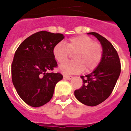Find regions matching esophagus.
<instances>
[{
	"instance_id": "esophagus-1",
	"label": "esophagus",
	"mask_w": 131,
	"mask_h": 131,
	"mask_svg": "<svg viewBox=\"0 0 131 131\" xmlns=\"http://www.w3.org/2000/svg\"><path fill=\"white\" fill-rule=\"evenodd\" d=\"M72 78H73L72 76H66V75L64 76V79H66V80H71Z\"/></svg>"
}]
</instances>
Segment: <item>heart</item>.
Masks as SVG:
<instances>
[{
  "label": "heart",
  "mask_w": 131,
  "mask_h": 131,
  "mask_svg": "<svg viewBox=\"0 0 131 131\" xmlns=\"http://www.w3.org/2000/svg\"><path fill=\"white\" fill-rule=\"evenodd\" d=\"M52 53L55 60L63 63L71 54L76 53L74 62L63 63L59 67V71L64 75L80 73L85 69L86 72L92 71L99 67L103 58V48L101 44L94 42L87 35H79L68 40L67 45L60 42L54 45Z\"/></svg>",
  "instance_id": "1"
}]
</instances>
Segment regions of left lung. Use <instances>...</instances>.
<instances>
[{
  "mask_svg": "<svg viewBox=\"0 0 131 131\" xmlns=\"http://www.w3.org/2000/svg\"><path fill=\"white\" fill-rule=\"evenodd\" d=\"M103 48L101 62L91 73L81 76L83 86L74 92L76 99L88 106H96L105 101L112 94L121 72L118 52L107 39L92 32Z\"/></svg>",
  "mask_w": 131,
  "mask_h": 131,
  "instance_id": "8db88e82",
  "label": "left lung"
}]
</instances>
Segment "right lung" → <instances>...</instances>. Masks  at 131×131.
Wrapping results in <instances>:
<instances>
[{"label": "right lung", "instance_id": "add662e5", "mask_svg": "<svg viewBox=\"0 0 131 131\" xmlns=\"http://www.w3.org/2000/svg\"><path fill=\"white\" fill-rule=\"evenodd\" d=\"M63 35L40 31L26 38L15 51L11 78L18 95L28 105H43L53 96L56 84L63 78L52 73L58 66L52 50Z\"/></svg>", "mask_w": 131, "mask_h": 131}]
</instances>
